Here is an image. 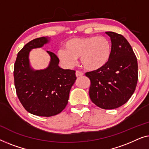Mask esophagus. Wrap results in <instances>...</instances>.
<instances>
[{"label": "esophagus", "mask_w": 149, "mask_h": 149, "mask_svg": "<svg viewBox=\"0 0 149 149\" xmlns=\"http://www.w3.org/2000/svg\"><path fill=\"white\" fill-rule=\"evenodd\" d=\"M84 75V74L82 72H79V71H76L75 72V75H76V77H79V76H82Z\"/></svg>", "instance_id": "34e87169"}]
</instances>
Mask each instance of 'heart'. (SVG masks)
Instances as JSON below:
<instances>
[{
    "label": "heart",
    "instance_id": "b5f03b06",
    "mask_svg": "<svg viewBox=\"0 0 149 149\" xmlns=\"http://www.w3.org/2000/svg\"><path fill=\"white\" fill-rule=\"evenodd\" d=\"M111 54V45L104 36L75 38L65 43V49L57 51V56L67 68H72L79 57L81 66L86 70H100L108 63Z\"/></svg>",
    "mask_w": 149,
    "mask_h": 149
}]
</instances>
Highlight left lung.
<instances>
[{
  "label": "left lung",
  "instance_id": "obj_1",
  "mask_svg": "<svg viewBox=\"0 0 149 149\" xmlns=\"http://www.w3.org/2000/svg\"><path fill=\"white\" fill-rule=\"evenodd\" d=\"M111 41L108 63L100 70L86 73L91 79L90 98L98 107L113 109L124 104L134 93L138 81L136 56L122 35L107 32Z\"/></svg>",
  "mask_w": 149,
  "mask_h": 149
}]
</instances>
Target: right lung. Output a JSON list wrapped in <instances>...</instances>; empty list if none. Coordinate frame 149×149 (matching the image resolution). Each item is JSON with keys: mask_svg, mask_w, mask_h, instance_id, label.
<instances>
[{"mask_svg": "<svg viewBox=\"0 0 149 149\" xmlns=\"http://www.w3.org/2000/svg\"><path fill=\"white\" fill-rule=\"evenodd\" d=\"M50 37L32 40L19 52L14 66V81L17 95L29 113L38 116L51 117L62 111L68 102L70 90L76 76L75 72L58 66L56 54L47 51L51 60L47 68L34 70L30 65V53L42 48Z\"/></svg>", "mask_w": 149, "mask_h": 149, "instance_id": "1", "label": "right lung"}]
</instances>
